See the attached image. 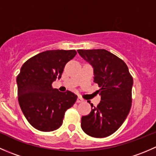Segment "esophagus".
I'll use <instances>...</instances> for the list:
<instances>
[{
  "label": "esophagus",
  "instance_id": "esophagus-1",
  "mask_svg": "<svg viewBox=\"0 0 156 156\" xmlns=\"http://www.w3.org/2000/svg\"><path fill=\"white\" fill-rule=\"evenodd\" d=\"M84 99H82L81 98V97H78V99H77V103H83V102H84Z\"/></svg>",
  "mask_w": 156,
  "mask_h": 156
}]
</instances>
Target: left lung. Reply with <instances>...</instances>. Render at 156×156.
Segmentation results:
<instances>
[{
    "label": "left lung",
    "instance_id": "obj_1",
    "mask_svg": "<svg viewBox=\"0 0 156 156\" xmlns=\"http://www.w3.org/2000/svg\"><path fill=\"white\" fill-rule=\"evenodd\" d=\"M80 56L93 66L94 82L100 89L101 101L90 113L82 116L81 126L93 137L110 136L119 128L130 112L133 78L126 63L104 49L78 50Z\"/></svg>",
    "mask_w": 156,
    "mask_h": 156
}]
</instances>
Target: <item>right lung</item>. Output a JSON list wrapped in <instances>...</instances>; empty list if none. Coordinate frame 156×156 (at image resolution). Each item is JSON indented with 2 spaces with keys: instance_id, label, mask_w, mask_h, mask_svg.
I'll list each match as a JSON object with an SVG mask.
<instances>
[{
  "instance_id": "right-lung-1",
  "label": "right lung",
  "mask_w": 156,
  "mask_h": 156,
  "mask_svg": "<svg viewBox=\"0 0 156 156\" xmlns=\"http://www.w3.org/2000/svg\"><path fill=\"white\" fill-rule=\"evenodd\" d=\"M76 53L75 50L42 52L28 59L17 75L20 108L30 125L37 130L49 132L59 128L66 111L76 102L78 97L74 93H62L52 87Z\"/></svg>"
}]
</instances>
